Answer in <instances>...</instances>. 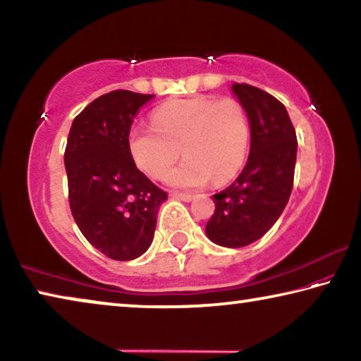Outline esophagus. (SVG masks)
<instances>
[{
	"label": "esophagus",
	"instance_id": "34e87169",
	"mask_svg": "<svg viewBox=\"0 0 361 361\" xmlns=\"http://www.w3.org/2000/svg\"><path fill=\"white\" fill-rule=\"evenodd\" d=\"M172 197L183 200V202H191V200L194 199V195L188 194V192H172Z\"/></svg>",
	"mask_w": 361,
	"mask_h": 361
}]
</instances>
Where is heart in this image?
<instances>
[{
	"label": "heart",
	"instance_id": "b5f03b06",
	"mask_svg": "<svg viewBox=\"0 0 361 361\" xmlns=\"http://www.w3.org/2000/svg\"><path fill=\"white\" fill-rule=\"evenodd\" d=\"M250 146V124L235 99L170 100L152 111V126H135L127 137L133 162L152 178H162L181 154L186 159L169 173L175 188L224 183L239 173Z\"/></svg>",
	"mask_w": 361,
	"mask_h": 361
}]
</instances>
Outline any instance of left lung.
Returning a JSON list of instances; mask_svg holds the SVG:
<instances>
[{
	"mask_svg": "<svg viewBox=\"0 0 361 361\" xmlns=\"http://www.w3.org/2000/svg\"><path fill=\"white\" fill-rule=\"evenodd\" d=\"M231 90L248 116L250 154L235 181L213 195L215 213L205 234L216 245L240 248L261 239L288 204L298 140L286 108L276 97L239 82Z\"/></svg>",
	"mask_w": 361,
	"mask_h": 361,
	"instance_id": "obj_1",
	"label": "left lung"
}]
</instances>
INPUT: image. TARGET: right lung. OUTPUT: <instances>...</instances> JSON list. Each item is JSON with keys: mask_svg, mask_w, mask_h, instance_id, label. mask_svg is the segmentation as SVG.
I'll return each mask as SVG.
<instances>
[{"mask_svg": "<svg viewBox=\"0 0 361 361\" xmlns=\"http://www.w3.org/2000/svg\"><path fill=\"white\" fill-rule=\"evenodd\" d=\"M152 97L130 90L99 97L76 116L66 142L73 218L90 245L116 261L149 248L159 207L167 200L127 148L133 118Z\"/></svg>", "mask_w": 361, "mask_h": 361, "instance_id": "right-lung-1", "label": "right lung"}]
</instances>
